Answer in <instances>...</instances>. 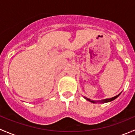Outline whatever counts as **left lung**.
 Segmentation results:
<instances>
[{
  "label": "left lung",
  "mask_w": 135,
  "mask_h": 135,
  "mask_svg": "<svg viewBox=\"0 0 135 135\" xmlns=\"http://www.w3.org/2000/svg\"><path fill=\"white\" fill-rule=\"evenodd\" d=\"M120 94H121V93L119 94H118V95H116V96L114 97L110 98V99H103V100H91L90 99H88V98L85 97H84L87 100H88V101L91 102V103H108V102H111V101H112V100H115L117 97H119V95H120Z\"/></svg>",
  "instance_id": "8db88e82"
}]
</instances>
